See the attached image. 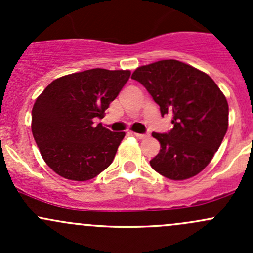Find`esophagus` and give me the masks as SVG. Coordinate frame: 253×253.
Returning a JSON list of instances; mask_svg holds the SVG:
<instances>
[{
  "label": "esophagus",
  "mask_w": 253,
  "mask_h": 253,
  "mask_svg": "<svg viewBox=\"0 0 253 253\" xmlns=\"http://www.w3.org/2000/svg\"><path fill=\"white\" fill-rule=\"evenodd\" d=\"M134 137H137L138 139H144V138H148V137H149V134H147V133H134Z\"/></svg>",
  "instance_id": "esophagus-1"
}]
</instances>
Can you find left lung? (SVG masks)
I'll return each instance as SVG.
<instances>
[{"mask_svg":"<svg viewBox=\"0 0 253 253\" xmlns=\"http://www.w3.org/2000/svg\"><path fill=\"white\" fill-rule=\"evenodd\" d=\"M132 78L147 89L163 116H171L174 125L168 133H152L162 149L150 160V167L175 181L200 174L228 131L225 95L207 73L177 60L141 66Z\"/></svg>","mask_w":253,"mask_h":253,"instance_id":"left-lung-1","label":"left lung"}]
</instances>
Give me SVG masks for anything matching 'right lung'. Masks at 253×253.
I'll use <instances>...</instances> for the list:
<instances>
[{"mask_svg": "<svg viewBox=\"0 0 253 253\" xmlns=\"http://www.w3.org/2000/svg\"><path fill=\"white\" fill-rule=\"evenodd\" d=\"M131 72L93 68L51 82L35 100L32 132L45 163L57 175L86 181L114 160L125 132H111L103 119Z\"/></svg>", "mask_w": 253, "mask_h": 253, "instance_id": "obj_1", "label": "right lung"}]
</instances>
